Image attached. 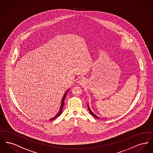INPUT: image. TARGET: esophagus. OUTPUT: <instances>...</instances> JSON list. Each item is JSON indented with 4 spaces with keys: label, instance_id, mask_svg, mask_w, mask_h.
<instances>
[{
    "label": "esophagus",
    "instance_id": "esophagus-1",
    "mask_svg": "<svg viewBox=\"0 0 153 153\" xmlns=\"http://www.w3.org/2000/svg\"><path fill=\"white\" fill-rule=\"evenodd\" d=\"M77 82V83L79 84L80 85H83V84H84V83H85V80L84 79L81 78V79H79Z\"/></svg>",
    "mask_w": 153,
    "mask_h": 153
}]
</instances>
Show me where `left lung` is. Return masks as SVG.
<instances>
[{"label":"left lung","mask_w":153,"mask_h":153,"mask_svg":"<svg viewBox=\"0 0 153 153\" xmlns=\"http://www.w3.org/2000/svg\"><path fill=\"white\" fill-rule=\"evenodd\" d=\"M88 110H89V111H90V113H91V114L94 117H95V118H99V119H100L99 117H98L97 116H96V115H95V114H94V113L91 110V109H90V107H89V106H88Z\"/></svg>","instance_id":"1"}]
</instances>
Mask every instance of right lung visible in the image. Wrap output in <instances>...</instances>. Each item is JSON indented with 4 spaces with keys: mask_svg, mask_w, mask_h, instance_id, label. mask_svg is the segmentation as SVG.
I'll return each instance as SVG.
<instances>
[{
    "mask_svg": "<svg viewBox=\"0 0 153 153\" xmlns=\"http://www.w3.org/2000/svg\"><path fill=\"white\" fill-rule=\"evenodd\" d=\"M69 90V89H68V90H67L66 92H65V94H64V95H63V98H62V100H61V106H60V108H59V111L58 112V113L54 116L53 118H51V119H50V121H51V120H53L54 119H55L56 118H57L58 117H59L61 114V113H62V110H63V105H64V101H65V98H66V94H67V93H68V91Z\"/></svg>",
    "mask_w": 153,
    "mask_h": 153,
    "instance_id": "obj_1",
    "label": "right lung"
}]
</instances>
